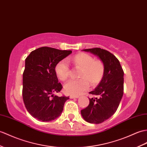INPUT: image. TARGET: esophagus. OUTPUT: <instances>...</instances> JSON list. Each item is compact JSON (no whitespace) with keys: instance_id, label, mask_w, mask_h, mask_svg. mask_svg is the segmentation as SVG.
Wrapping results in <instances>:
<instances>
[{"instance_id":"obj_1","label":"esophagus","mask_w":147,"mask_h":147,"mask_svg":"<svg viewBox=\"0 0 147 147\" xmlns=\"http://www.w3.org/2000/svg\"><path fill=\"white\" fill-rule=\"evenodd\" d=\"M69 98H70L71 99H73V98H79V96H75V95H70Z\"/></svg>"}]
</instances>
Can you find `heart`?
Returning <instances> with one entry per match:
<instances>
[{
  "label": "heart",
  "instance_id": "b5f03b06",
  "mask_svg": "<svg viewBox=\"0 0 147 147\" xmlns=\"http://www.w3.org/2000/svg\"><path fill=\"white\" fill-rule=\"evenodd\" d=\"M69 59H64L58 63L56 66V73L61 80L64 81L69 77L70 69ZM73 63L75 66L81 68L80 74L81 79L70 80L64 86L65 93L79 95L88 90L90 86L89 81L96 85L100 81L104 73V66L100 60H94L90 54L81 53L74 56Z\"/></svg>",
  "mask_w": 147,
  "mask_h": 147
}]
</instances>
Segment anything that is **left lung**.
<instances>
[{"label":"left lung","mask_w":147,"mask_h":147,"mask_svg":"<svg viewBox=\"0 0 147 147\" xmlns=\"http://www.w3.org/2000/svg\"><path fill=\"white\" fill-rule=\"evenodd\" d=\"M97 56L103 63L102 80L90 94L95 98H89L90 104L81 111L85 121L98 124L110 118L117 110L123 94L124 72L120 61L109 51L99 47L83 49Z\"/></svg>","instance_id":"left-lung-1"}]
</instances>
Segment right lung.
I'll list each match as a JSON object with an SVG mask.
<instances>
[{
  "mask_svg": "<svg viewBox=\"0 0 147 147\" xmlns=\"http://www.w3.org/2000/svg\"><path fill=\"white\" fill-rule=\"evenodd\" d=\"M71 53V51L42 47L32 51L26 57L23 73V101L27 111L38 120L53 121L63 112L69 96L54 95L63 88L55 67Z\"/></svg>",
  "mask_w": 147,
  "mask_h": 147,
  "instance_id": "right-lung-1",
  "label": "right lung"
}]
</instances>
